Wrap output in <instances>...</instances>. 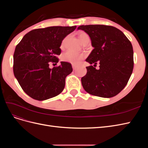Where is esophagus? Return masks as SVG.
<instances>
[{
  "label": "esophagus",
  "mask_w": 148,
  "mask_h": 148,
  "mask_svg": "<svg viewBox=\"0 0 148 148\" xmlns=\"http://www.w3.org/2000/svg\"><path fill=\"white\" fill-rule=\"evenodd\" d=\"M72 67H73V70H76V69H77V66H75V65H72Z\"/></svg>",
  "instance_id": "1"
}]
</instances>
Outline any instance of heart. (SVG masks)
I'll return each mask as SVG.
<instances>
[{"mask_svg": "<svg viewBox=\"0 0 148 148\" xmlns=\"http://www.w3.org/2000/svg\"><path fill=\"white\" fill-rule=\"evenodd\" d=\"M78 38L80 42L82 43H83V42L87 39H89L88 34L86 33L83 32V31H82V32H80L78 34ZM66 39L67 38H65L63 40V41H62L61 44L62 47H64L65 46ZM84 55L83 54V53H79L72 51H67L62 54V60L64 62H69V63H70L71 64L78 65L80 63V62L84 59Z\"/></svg>", "mask_w": 148, "mask_h": 148, "instance_id": "b5f03b06", "label": "heart"}]
</instances>
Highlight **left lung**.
Returning a JSON list of instances; mask_svg holds the SVG:
<instances>
[{
  "mask_svg": "<svg viewBox=\"0 0 148 148\" xmlns=\"http://www.w3.org/2000/svg\"><path fill=\"white\" fill-rule=\"evenodd\" d=\"M91 40L94 49L86 59L92 65L86 66L87 73L82 78L84 89L91 95L114 97L126 86L132 73L134 62L132 43L122 31L103 25L79 26Z\"/></svg>",
  "mask_w": 148,
  "mask_h": 148,
  "instance_id": "1",
  "label": "left lung"
}]
</instances>
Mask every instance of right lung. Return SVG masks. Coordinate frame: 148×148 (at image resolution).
Instances as JSON below:
<instances>
[{"label":"right lung","mask_w":148,"mask_h":148,"mask_svg":"<svg viewBox=\"0 0 148 148\" xmlns=\"http://www.w3.org/2000/svg\"><path fill=\"white\" fill-rule=\"evenodd\" d=\"M73 26H51L26 34L13 54V73L25 93L38 101L59 95L65 88V78L73 71L71 64L49 68L57 63L63 39L76 29Z\"/></svg>","instance_id":"add662e5"}]
</instances>
